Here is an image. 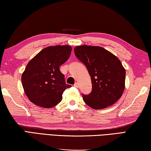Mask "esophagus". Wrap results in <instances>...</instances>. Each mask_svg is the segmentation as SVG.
<instances>
[{
	"mask_svg": "<svg viewBox=\"0 0 151 151\" xmlns=\"http://www.w3.org/2000/svg\"><path fill=\"white\" fill-rule=\"evenodd\" d=\"M74 87H76V88H78V87H79V83L78 82H76L75 84H74Z\"/></svg>",
	"mask_w": 151,
	"mask_h": 151,
	"instance_id": "obj_1",
	"label": "esophagus"
}]
</instances>
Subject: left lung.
<instances>
[{
    "label": "left lung",
    "mask_w": 151,
    "mask_h": 151,
    "mask_svg": "<svg viewBox=\"0 0 151 151\" xmlns=\"http://www.w3.org/2000/svg\"><path fill=\"white\" fill-rule=\"evenodd\" d=\"M74 53L86 66L91 76L92 90L82 94L84 102L94 109L111 106L118 101L125 89V70L115 55L100 46H77Z\"/></svg>",
    "instance_id": "obj_1"
}]
</instances>
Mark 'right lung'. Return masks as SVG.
<instances>
[{
	"label": "right lung",
	"mask_w": 151,
	"mask_h": 151,
	"mask_svg": "<svg viewBox=\"0 0 151 151\" xmlns=\"http://www.w3.org/2000/svg\"><path fill=\"white\" fill-rule=\"evenodd\" d=\"M70 46H48L41 50L26 65L22 75L24 90L29 100L45 108L54 107L62 101L66 84L60 66L70 58Z\"/></svg>",
	"instance_id": "obj_1"
}]
</instances>
